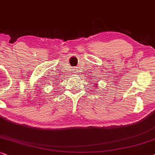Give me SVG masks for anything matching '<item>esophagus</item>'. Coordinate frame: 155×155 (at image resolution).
<instances>
[{"instance_id":"1","label":"esophagus","mask_w":155,"mask_h":155,"mask_svg":"<svg viewBox=\"0 0 155 155\" xmlns=\"http://www.w3.org/2000/svg\"><path fill=\"white\" fill-rule=\"evenodd\" d=\"M74 71H75V72H74V73H76V74L78 73V71H77V69H74Z\"/></svg>"}]
</instances>
